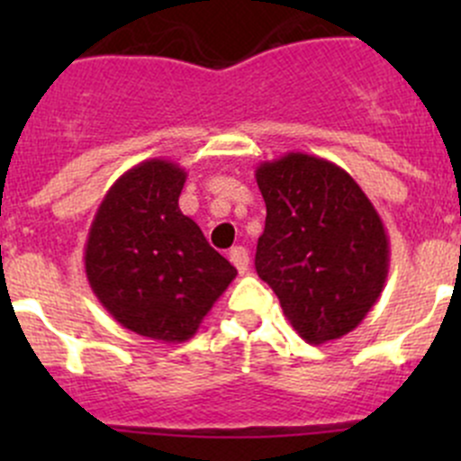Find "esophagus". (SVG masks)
Wrapping results in <instances>:
<instances>
[{
    "label": "esophagus",
    "instance_id": "1",
    "mask_svg": "<svg viewBox=\"0 0 461 461\" xmlns=\"http://www.w3.org/2000/svg\"><path fill=\"white\" fill-rule=\"evenodd\" d=\"M230 260L234 263V267L239 269L240 274H245L249 269V252L245 248H231L230 249Z\"/></svg>",
    "mask_w": 461,
    "mask_h": 461
}]
</instances>
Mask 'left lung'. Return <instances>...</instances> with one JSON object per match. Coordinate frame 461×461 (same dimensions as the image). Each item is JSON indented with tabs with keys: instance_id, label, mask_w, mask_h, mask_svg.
<instances>
[{
	"instance_id": "left-lung-1",
	"label": "left lung",
	"mask_w": 461,
	"mask_h": 461,
	"mask_svg": "<svg viewBox=\"0 0 461 461\" xmlns=\"http://www.w3.org/2000/svg\"><path fill=\"white\" fill-rule=\"evenodd\" d=\"M257 183L267 207L258 276L308 343L352 332L388 278L390 243L375 204L348 171L301 151L260 162Z\"/></svg>"
}]
</instances>
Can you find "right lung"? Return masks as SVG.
Returning a JSON list of instances; mask_svg holds the SVG:
<instances>
[{"label": "right lung", "mask_w": 461, "mask_h": 461, "mask_svg": "<svg viewBox=\"0 0 461 461\" xmlns=\"http://www.w3.org/2000/svg\"><path fill=\"white\" fill-rule=\"evenodd\" d=\"M187 171L151 158L124 171L88 230V285L120 325L165 343L192 339L236 278L178 207Z\"/></svg>", "instance_id": "right-lung-1"}]
</instances>
